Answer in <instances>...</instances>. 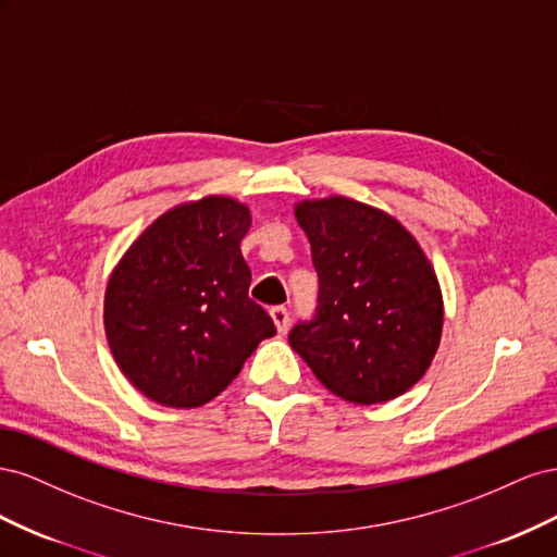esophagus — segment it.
<instances>
[{"label":"esophagus","mask_w":557,"mask_h":557,"mask_svg":"<svg viewBox=\"0 0 557 557\" xmlns=\"http://www.w3.org/2000/svg\"><path fill=\"white\" fill-rule=\"evenodd\" d=\"M269 315H272V320H274V325H276L278 332L288 330V323H290L288 309H285V307H272V309H269Z\"/></svg>","instance_id":"esophagus-1"}]
</instances>
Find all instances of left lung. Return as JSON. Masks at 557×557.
Segmentation results:
<instances>
[{
  "label": "left lung",
  "instance_id": "8db88e82",
  "mask_svg": "<svg viewBox=\"0 0 557 557\" xmlns=\"http://www.w3.org/2000/svg\"><path fill=\"white\" fill-rule=\"evenodd\" d=\"M295 218L318 272V307L290 346L330 393L352 404L395 399L416 385L442 342L434 267L393 215L342 195L305 199Z\"/></svg>",
  "mask_w": 557,
  "mask_h": 557
}]
</instances>
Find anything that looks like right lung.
<instances>
[{"mask_svg":"<svg viewBox=\"0 0 557 557\" xmlns=\"http://www.w3.org/2000/svg\"><path fill=\"white\" fill-rule=\"evenodd\" d=\"M250 211L209 195L162 213L109 276L104 330L127 381L162 407L193 409L221 395L246 358L276 334L248 297L242 239Z\"/></svg>","mask_w":557,"mask_h":557,"instance_id":"add662e5","label":"right lung"}]
</instances>
